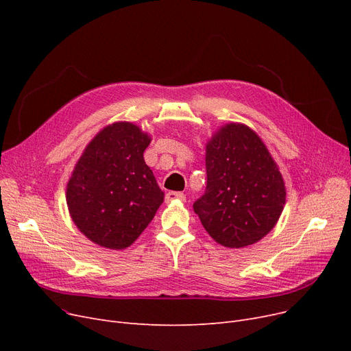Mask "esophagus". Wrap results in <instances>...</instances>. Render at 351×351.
Segmentation results:
<instances>
[{"instance_id": "esophagus-1", "label": "esophagus", "mask_w": 351, "mask_h": 351, "mask_svg": "<svg viewBox=\"0 0 351 351\" xmlns=\"http://www.w3.org/2000/svg\"><path fill=\"white\" fill-rule=\"evenodd\" d=\"M185 200L186 199V196H185V193H182V192H168L165 195V200L166 202H171V200Z\"/></svg>"}]
</instances>
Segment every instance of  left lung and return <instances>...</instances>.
I'll use <instances>...</instances> for the list:
<instances>
[{
    "instance_id": "1",
    "label": "left lung",
    "mask_w": 351,
    "mask_h": 351,
    "mask_svg": "<svg viewBox=\"0 0 351 351\" xmlns=\"http://www.w3.org/2000/svg\"><path fill=\"white\" fill-rule=\"evenodd\" d=\"M206 175L205 193L193 210L219 245L245 247L274 228L286 202L285 182L250 128H220L206 146Z\"/></svg>"
}]
</instances>
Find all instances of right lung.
I'll use <instances>...</instances> for the list:
<instances>
[{
    "instance_id": "obj_1",
    "label": "right lung",
    "mask_w": 351,
    "mask_h": 351,
    "mask_svg": "<svg viewBox=\"0 0 351 351\" xmlns=\"http://www.w3.org/2000/svg\"><path fill=\"white\" fill-rule=\"evenodd\" d=\"M151 139L129 122L104 128L89 142L66 186L73 223L108 249L131 246L163 202L143 152Z\"/></svg>"
}]
</instances>
